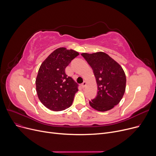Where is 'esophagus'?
<instances>
[{
    "mask_svg": "<svg viewBox=\"0 0 156 156\" xmlns=\"http://www.w3.org/2000/svg\"><path fill=\"white\" fill-rule=\"evenodd\" d=\"M86 84H87V82H86V81L84 80V81L83 82V83L82 84V88H84V87H86Z\"/></svg>",
    "mask_w": 156,
    "mask_h": 156,
    "instance_id": "obj_1",
    "label": "esophagus"
}]
</instances>
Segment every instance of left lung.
<instances>
[{"label":"left lung","instance_id":"1","mask_svg":"<svg viewBox=\"0 0 156 156\" xmlns=\"http://www.w3.org/2000/svg\"><path fill=\"white\" fill-rule=\"evenodd\" d=\"M93 70L98 85L96 97L89 105L99 112L110 110L122 100L126 88V76L122 66L108 54L82 53Z\"/></svg>","mask_w":156,"mask_h":156}]
</instances>
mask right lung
I'll use <instances>...</instances> for the list:
<instances>
[{
	"instance_id": "obj_1",
	"label": "right lung",
	"mask_w": 156,
	"mask_h": 156,
	"mask_svg": "<svg viewBox=\"0 0 156 156\" xmlns=\"http://www.w3.org/2000/svg\"><path fill=\"white\" fill-rule=\"evenodd\" d=\"M79 53L74 50L60 47L46 58L38 70L36 79V89L41 103L54 112L69 108L78 84L66 74V68Z\"/></svg>"
}]
</instances>
